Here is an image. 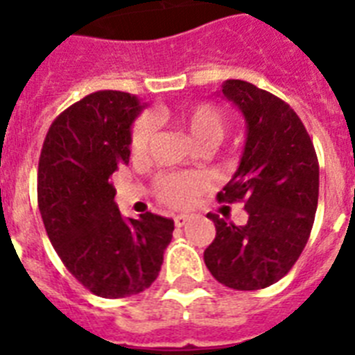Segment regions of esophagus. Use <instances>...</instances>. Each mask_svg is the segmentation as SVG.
Wrapping results in <instances>:
<instances>
[{"label": "esophagus", "instance_id": "1", "mask_svg": "<svg viewBox=\"0 0 355 355\" xmlns=\"http://www.w3.org/2000/svg\"><path fill=\"white\" fill-rule=\"evenodd\" d=\"M190 220V215H184V213H181V215H175L174 216V224L178 225V227H183L187 222Z\"/></svg>", "mask_w": 355, "mask_h": 355}]
</instances>
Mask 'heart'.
<instances>
[{
    "label": "heart",
    "instance_id": "b5f03b06",
    "mask_svg": "<svg viewBox=\"0 0 355 355\" xmlns=\"http://www.w3.org/2000/svg\"><path fill=\"white\" fill-rule=\"evenodd\" d=\"M168 119L183 128L197 146L215 147L220 142L225 131V115L218 106L211 103H199L188 108L165 112ZM155 131V121L150 115H142L131 128L130 147L135 158L144 156L149 140ZM156 196L168 206L183 208L193 200L197 193L206 188V181L199 174H163L155 183Z\"/></svg>",
    "mask_w": 355,
    "mask_h": 355
}]
</instances>
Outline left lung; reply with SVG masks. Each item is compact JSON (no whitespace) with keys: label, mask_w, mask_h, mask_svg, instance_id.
Instances as JSON below:
<instances>
[{"label":"left lung","mask_w":355,"mask_h":355,"mask_svg":"<svg viewBox=\"0 0 355 355\" xmlns=\"http://www.w3.org/2000/svg\"><path fill=\"white\" fill-rule=\"evenodd\" d=\"M216 96L245 119L240 165L218 200H245V225L209 213L215 240L205 263L218 283L261 290L290 272L307 243L318 205V159L299 115L274 94L241 80H225Z\"/></svg>","instance_id":"8db88e82"}]
</instances>
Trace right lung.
Returning <instances> with one entry per match:
<instances>
[{"label": "right lung", "mask_w": 355, "mask_h": 355, "mask_svg": "<svg viewBox=\"0 0 355 355\" xmlns=\"http://www.w3.org/2000/svg\"><path fill=\"white\" fill-rule=\"evenodd\" d=\"M146 105L99 90L62 112L44 140L37 175L39 209L67 270L103 299H122L158 277L174 220L155 213L124 216L110 178L130 162L135 119Z\"/></svg>", "instance_id": "add662e5"}]
</instances>
